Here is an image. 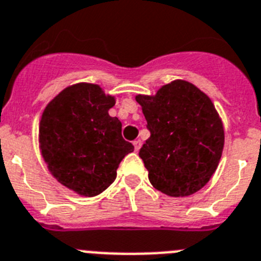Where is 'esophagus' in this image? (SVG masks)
Returning <instances> with one entry per match:
<instances>
[{
  "label": "esophagus",
  "instance_id": "34e87169",
  "mask_svg": "<svg viewBox=\"0 0 261 261\" xmlns=\"http://www.w3.org/2000/svg\"><path fill=\"white\" fill-rule=\"evenodd\" d=\"M140 147H142V142H140V140H135V142H134V149H135V152L139 151Z\"/></svg>",
  "mask_w": 261,
  "mask_h": 261
}]
</instances>
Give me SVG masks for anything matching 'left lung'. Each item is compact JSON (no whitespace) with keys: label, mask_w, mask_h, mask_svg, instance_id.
Here are the masks:
<instances>
[{"label":"left lung","mask_w":261,"mask_h":261,"mask_svg":"<svg viewBox=\"0 0 261 261\" xmlns=\"http://www.w3.org/2000/svg\"><path fill=\"white\" fill-rule=\"evenodd\" d=\"M135 99L151 133L139 151L149 182L169 197L202 189L225 146L223 123L209 96L189 81L174 80Z\"/></svg>","instance_id":"8db88e82"}]
</instances>
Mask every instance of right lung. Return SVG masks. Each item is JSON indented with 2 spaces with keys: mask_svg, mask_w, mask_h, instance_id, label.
<instances>
[{
  "mask_svg": "<svg viewBox=\"0 0 261 261\" xmlns=\"http://www.w3.org/2000/svg\"><path fill=\"white\" fill-rule=\"evenodd\" d=\"M115 97L97 84L79 83L54 97L39 122V148L51 174L79 196L102 193L117 177L119 163L134 146L122 123L110 117Z\"/></svg>",
  "mask_w": 261,
  "mask_h": 261,
  "instance_id": "add662e5",
  "label": "right lung"
}]
</instances>
